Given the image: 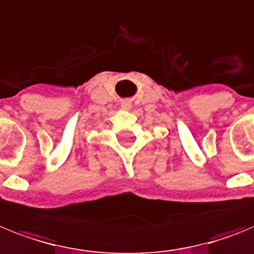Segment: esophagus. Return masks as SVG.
<instances>
[{
	"mask_svg": "<svg viewBox=\"0 0 254 254\" xmlns=\"http://www.w3.org/2000/svg\"><path fill=\"white\" fill-rule=\"evenodd\" d=\"M121 107H123L124 110H130V109H131V105H130L129 102H125V103H123V105H121Z\"/></svg>",
	"mask_w": 254,
	"mask_h": 254,
	"instance_id": "34e87169",
	"label": "esophagus"
}]
</instances>
